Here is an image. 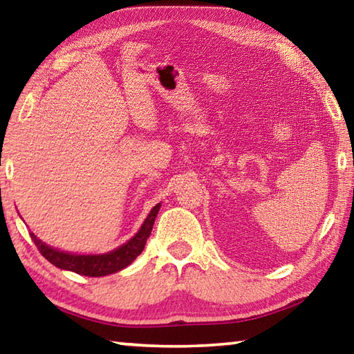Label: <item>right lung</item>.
Here are the masks:
<instances>
[{
  "label": "right lung",
  "instance_id": "add662e5",
  "mask_svg": "<svg viewBox=\"0 0 354 354\" xmlns=\"http://www.w3.org/2000/svg\"><path fill=\"white\" fill-rule=\"evenodd\" d=\"M160 209V203H158L151 212L148 214V217L143 221L142 227L139 232L129 239L127 243H123L122 247L117 250L109 251V253L104 254H70L64 253V251H59L56 248L48 247L40 239L35 237L31 232V239L35 243V247L45 257L48 262H51L53 266L57 268H62V270H70L77 274H82V277H106V274L117 273L123 270L124 267H128L131 262H133L137 256H139L143 248H145L147 239L151 234L156 215H158Z\"/></svg>",
  "mask_w": 354,
  "mask_h": 354
}]
</instances>
